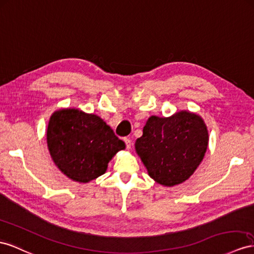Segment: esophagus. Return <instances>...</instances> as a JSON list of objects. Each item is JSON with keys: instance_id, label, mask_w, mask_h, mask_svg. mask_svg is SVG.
Masks as SVG:
<instances>
[{"instance_id": "obj_1", "label": "esophagus", "mask_w": 254, "mask_h": 254, "mask_svg": "<svg viewBox=\"0 0 254 254\" xmlns=\"http://www.w3.org/2000/svg\"><path fill=\"white\" fill-rule=\"evenodd\" d=\"M125 142H126V145H127V149H131L132 140L129 139V138H127V137H126V138H125Z\"/></svg>"}]
</instances>
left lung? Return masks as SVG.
<instances>
[{
    "label": "left lung",
    "instance_id": "1",
    "mask_svg": "<svg viewBox=\"0 0 254 254\" xmlns=\"http://www.w3.org/2000/svg\"><path fill=\"white\" fill-rule=\"evenodd\" d=\"M208 131L196 114L181 110L168 118L151 116L136 139L135 150L149 176L158 184L173 187L189 179L203 161Z\"/></svg>",
    "mask_w": 254,
    "mask_h": 254
}]
</instances>
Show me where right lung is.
Returning a JSON list of instances; mask_svg holds the SVG:
<instances>
[{"mask_svg":"<svg viewBox=\"0 0 254 254\" xmlns=\"http://www.w3.org/2000/svg\"><path fill=\"white\" fill-rule=\"evenodd\" d=\"M47 145L58 168L80 184L103 175L114 155L126 148L99 116L75 108L57 110L50 117Z\"/></svg>","mask_w":254,"mask_h":254,"instance_id":"1","label":"right lung"}]
</instances>
